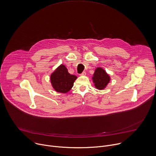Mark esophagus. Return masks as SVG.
<instances>
[{
  "mask_svg": "<svg viewBox=\"0 0 156 156\" xmlns=\"http://www.w3.org/2000/svg\"><path fill=\"white\" fill-rule=\"evenodd\" d=\"M80 75H83V76H84V75H86V72H83Z\"/></svg>",
  "mask_w": 156,
  "mask_h": 156,
  "instance_id": "1",
  "label": "esophagus"
}]
</instances>
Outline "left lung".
<instances>
[{"instance_id": "1", "label": "left lung", "mask_w": 156, "mask_h": 156, "mask_svg": "<svg viewBox=\"0 0 156 156\" xmlns=\"http://www.w3.org/2000/svg\"><path fill=\"white\" fill-rule=\"evenodd\" d=\"M92 80L96 88L100 90L104 89L110 81V76L101 68H97L94 73Z\"/></svg>"}]
</instances>
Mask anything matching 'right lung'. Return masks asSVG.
<instances>
[{"label":"right lung","mask_w":156,"mask_h":156,"mask_svg":"<svg viewBox=\"0 0 156 156\" xmlns=\"http://www.w3.org/2000/svg\"><path fill=\"white\" fill-rule=\"evenodd\" d=\"M77 76L70 75L64 65H61L51 75V82L56 91L66 93L73 86V83Z\"/></svg>","instance_id":"obj_1"}]
</instances>
